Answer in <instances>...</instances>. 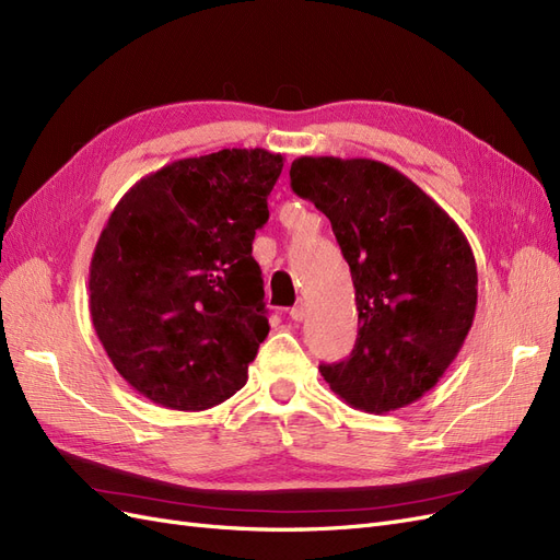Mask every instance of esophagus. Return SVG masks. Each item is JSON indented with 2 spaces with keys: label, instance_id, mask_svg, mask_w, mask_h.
<instances>
[{
  "label": "esophagus",
  "instance_id": "esophagus-1",
  "mask_svg": "<svg viewBox=\"0 0 560 560\" xmlns=\"http://www.w3.org/2000/svg\"><path fill=\"white\" fill-rule=\"evenodd\" d=\"M290 315H292V319H294V322H303V319L308 317V303L303 301V299H301V301H296V306L292 308V313H290Z\"/></svg>",
  "mask_w": 560,
  "mask_h": 560
}]
</instances>
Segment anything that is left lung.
I'll return each mask as SVG.
<instances>
[{
    "label": "left lung",
    "mask_w": 560,
    "mask_h": 560,
    "mask_svg": "<svg viewBox=\"0 0 560 560\" xmlns=\"http://www.w3.org/2000/svg\"><path fill=\"white\" fill-rule=\"evenodd\" d=\"M290 179L329 217L360 311L352 352L319 374L354 409L409 406L444 376L471 329L477 264L465 233L378 161L301 156Z\"/></svg>",
    "instance_id": "obj_1"
}]
</instances>
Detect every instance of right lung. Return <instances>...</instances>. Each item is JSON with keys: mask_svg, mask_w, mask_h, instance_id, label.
<instances>
[{"mask_svg": "<svg viewBox=\"0 0 560 560\" xmlns=\"http://www.w3.org/2000/svg\"><path fill=\"white\" fill-rule=\"evenodd\" d=\"M282 165L266 149L175 161L135 184L100 233L93 327L154 404L206 411L247 383L270 329L252 241Z\"/></svg>", "mask_w": 560, "mask_h": 560, "instance_id": "right-lung-1", "label": "right lung"}]
</instances>
